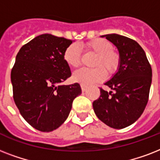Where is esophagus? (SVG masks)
Segmentation results:
<instances>
[{
  "mask_svg": "<svg viewBox=\"0 0 160 160\" xmlns=\"http://www.w3.org/2000/svg\"><path fill=\"white\" fill-rule=\"evenodd\" d=\"M80 87H81V90H82L83 92H85V90H86V88H87V86L85 85H83V84H81V85H80Z\"/></svg>",
  "mask_w": 160,
  "mask_h": 160,
  "instance_id": "34e87169",
  "label": "esophagus"
}]
</instances>
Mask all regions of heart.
I'll return each mask as SVG.
<instances>
[{"instance_id":"1","label":"heart","mask_w":160,"mask_h":160,"mask_svg":"<svg viewBox=\"0 0 160 160\" xmlns=\"http://www.w3.org/2000/svg\"><path fill=\"white\" fill-rule=\"evenodd\" d=\"M85 51L96 54L93 69L83 68L75 71L73 78L75 81L85 85L100 82L106 76L113 75L118 70L120 63V57L116 51L113 50V45L104 39H94L84 45ZM64 60L70 67L77 68L81 63V51L78 45L71 44L65 49Z\"/></svg>"}]
</instances>
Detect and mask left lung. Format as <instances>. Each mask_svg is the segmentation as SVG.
<instances>
[{
    "mask_svg": "<svg viewBox=\"0 0 160 160\" xmlns=\"http://www.w3.org/2000/svg\"><path fill=\"white\" fill-rule=\"evenodd\" d=\"M101 37L114 44L120 63L114 76L105 83L113 91L100 88V96L93 102L96 116L114 129L134 124L143 114L149 100L152 69L145 52L136 41L118 34Z\"/></svg>",
    "mask_w": 160,
    "mask_h": 160,
    "instance_id": "1",
    "label": "left lung"
}]
</instances>
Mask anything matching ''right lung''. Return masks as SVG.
<instances>
[{
  "instance_id": "right-lung-1",
  "label": "right lung",
  "mask_w": 160,
  "mask_h": 160,
  "mask_svg": "<svg viewBox=\"0 0 160 160\" xmlns=\"http://www.w3.org/2000/svg\"><path fill=\"white\" fill-rule=\"evenodd\" d=\"M72 42L43 34L16 55L11 73L14 101L25 120L40 131L59 128L69 116L73 100L81 94L78 83L61 85L71 75L64 53Z\"/></svg>"
}]
</instances>
